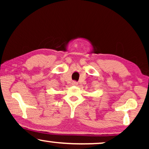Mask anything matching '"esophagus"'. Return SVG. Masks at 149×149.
Returning <instances> with one entry per match:
<instances>
[{
  "label": "esophagus",
  "instance_id": "obj_1",
  "mask_svg": "<svg viewBox=\"0 0 149 149\" xmlns=\"http://www.w3.org/2000/svg\"><path fill=\"white\" fill-rule=\"evenodd\" d=\"M72 85H78V83L76 82V81H73V82H72Z\"/></svg>",
  "mask_w": 149,
  "mask_h": 149
}]
</instances>
